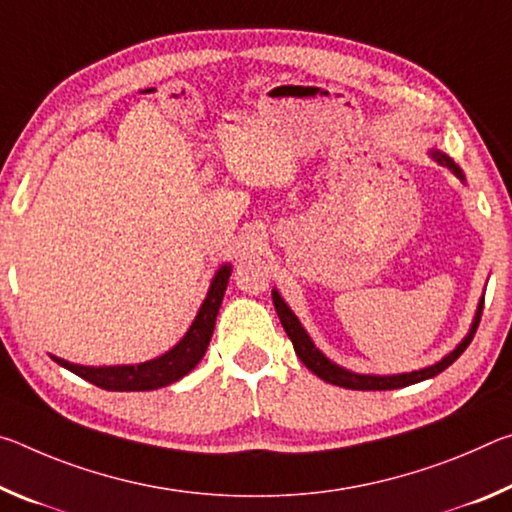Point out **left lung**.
Masks as SVG:
<instances>
[{
  "mask_svg": "<svg viewBox=\"0 0 512 512\" xmlns=\"http://www.w3.org/2000/svg\"><path fill=\"white\" fill-rule=\"evenodd\" d=\"M433 161H438L440 165L449 167L451 172L456 174L460 181H465L463 172H460V167L451 161L447 154L442 152H431ZM272 301H274V308H276V315H279V320L283 324V329H286L288 338L292 340V347H295L297 356L301 358V363H304L308 370L313 374L320 376L326 383H333V385H340V388H349V390H397V388H406V385H413V383H420L424 379H431V376L445 372L447 367L454 363V360L463 354V351L469 347V342H472L474 333H476V326L481 322V313H483V299L479 308H476V317L472 322V329L463 338V342L447 354L442 360H438L435 365L424 367V370H415V372H408V374H392V376H376V374H356V372H349L345 367L335 365L333 360L326 358L320 349L313 345L311 335L306 333L304 326L297 320V315L290 311V306L286 301L281 299V295L276 290H272Z\"/></svg>",
  "mask_w": 512,
  "mask_h": 512,
  "instance_id": "8db88e82",
  "label": "left lung"
}]
</instances>
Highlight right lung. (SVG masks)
I'll return each instance as SVG.
<instances>
[{
    "label": "right lung",
    "mask_w": 512,
    "mask_h": 512,
    "mask_svg": "<svg viewBox=\"0 0 512 512\" xmlns=\"http://www.w3.org/2000/svg\"><path fill=\"white\" fill-rule=\"evenodd\" d=\"M229 276H231V265H222L220 270L215 272L211 288H208V295L199 308L195 322L190 324L188 333L179 340V345H174L170 351H165L163 356L147 360V363H138V365H108V367L106 365L104 367L74 365L58 356H52V358L58 365L65 367V370L74 372L77 376H81V379H86L92 385H97V388H104V390L140 392V390L165 388V385L179 381L190 370H195L199 360L204 358L206 347L208 342H211V335L215 329L217 313H220Z\"/></svg>",
    "instance_id": "1"
}]
</instances>
